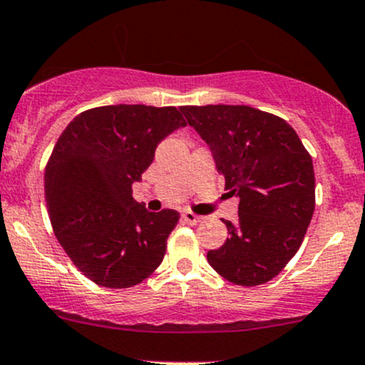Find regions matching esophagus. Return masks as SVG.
<instances>
[{"label":"esophagus","mask_w":365,"mask_h":365,"mask_svg":"<svg viewBox=\"0 0 365 365\" xmlns=\"http://www.w3.org/2000/svg\"><path fill=\"white\" fill-rule=\"evenodd\" d=\"M182 219H184V222L190 224V226H196V224L202 220V217L193 214V212H182Z\"/></svg>","instance_id":"obj_1"}]
</instances>
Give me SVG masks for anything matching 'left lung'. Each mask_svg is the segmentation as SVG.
<instances>
[{"label": "left lung", "mask_w": 365, "mask_h": 365, "mask_svg": "<svg viewBox=\"0 0 365 365\" xmlns=\"http://www.w3.org/2000/svg\"><path fill=\"white\" fill-rule=\"evenodd\" d=\"M187 124L210 146L227 195L240 198L229 237L207 253L224 279L259 286L286 267L315 208L312 157L284 118L247 105L182 106Z\"/></svg>", "instance_id": "8db88e82"}]
</instances>
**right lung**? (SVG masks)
Listing matches in <instances>:
<instances>
[{
	"instance_id": "add662e5",
	"label": "right lung",
	"mask_w": 365,
	"mask_h": 365,
	"mask_svg": "<svg viewBox=\"0 0 365 365\" xmlns=\"http://www.w3.org/2000/svg\"><path fill=\"white\" fill-rule=\"evenodd\" d=\"M184 125L175 106H96L56 141L44 172L48 214L65 253L98 286L130 288L162 264L181 215L148 212L133 198V184L158 143Z\"/></svg>"
}]
</instances>
